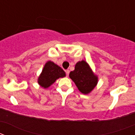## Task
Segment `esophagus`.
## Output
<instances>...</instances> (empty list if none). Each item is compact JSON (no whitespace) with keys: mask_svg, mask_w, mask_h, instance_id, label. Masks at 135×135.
I'll list each match as a JSON object with an SVG mask.
<instances>
[{"mask_svg":"<svg viewBox=\"0 0 135 135\" xmlns=\"http://www.w3.org/2000/svg\"><path fill=\"white\" fill-rule=\"evenodd\" d=\"M65 73H66V75H67V76H68L69 74H70V70H65Z\"/></svg>","mask_w":135,"mask_h":135,"instance_id":"34e87169","label":"esophagus"}]
</instances>
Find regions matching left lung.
<instances>
[{"instance_id":"left-lung-1","label":"left lung","mask_w":135,"mask_h":135,"mask_svg":"<svg viewBox=\"0 0 135 135\" xmlns=\"http://www.w3.org/2000/svg\"><path fill=\"white\" fill-rule=\"evenodd\" d=\"M69 76L78 87V90L84 95L90 93L98 82V77L84 60L78 61L76 64L74 70L70 72Z\"/></svg>"}]
</instances>
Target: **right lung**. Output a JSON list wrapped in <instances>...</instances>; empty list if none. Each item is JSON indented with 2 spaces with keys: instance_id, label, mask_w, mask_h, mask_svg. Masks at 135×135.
<instances>
[{
  "instance_id": "obj_1",
  "label": "right lung",
  "mask_w": 135,
  "mask_h": 135,
  "mask_svg": "<svg viewBox=\"0 0 135 135\" xmlns=\"http://www.w3.org/2000/svg\"><path fill=\"white\" fill-rule=\"evenodd\" d=\"M65 76V71L61 68L51 61H49L45 64L41 74L38 78V83L45 89L52 84L59 78Z\"/></svg>"
}]
</instances>
